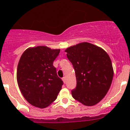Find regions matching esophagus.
I'll return each instance as SVG.
<instances>
[{
	"label": "esophagus",
	"instance_id": "obj_1",
	"mask_svg": "<svg viewBox=\"0 0 130 130\" xmlns=\"http://www.w3.org/2000/svg\"><path fill=\"white\" fill-rule=\"evenodd\" d=\"M62 80H63V83L65 84V83H66V78H65V77H63V78H62Z\"/></svg>",
	"mask_w": 130,
	"mask_h": 130
}]
</instances>
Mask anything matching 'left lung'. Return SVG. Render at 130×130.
Segmentation results:
<instances>
[{"instance_id": "obj_1", "label": "left lung", "mask_w": 130, "mask_h": 130, "mask_svg": "<svg viewBox=\"0 0 130 130\" xmlns=\"http://www.w3.org/2000/svg\"><path fill=\"white\" fill-rule=\"evenodd\" d=\"M65 51L76 77L72 96L88 106L98 103L108 93L114 76L109 55L101 47L87 42L70 46Z\"/></svg>"}]
</instances>
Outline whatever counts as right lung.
I'll return each instance as SVG.
<instances>
[{
  "label": "right lung",
  "mask_w": 130,
  "mask_h": 130,
  "mask_svg": "<svg viewBox=\"0 0 130 130\" xmlns=\"http://www.w3.org/2000/svg\"><path fill=\"white\" fill-rule=\"evenodd\" d=\"M60 50L44 46L29 47L24 52L17 68L21 92L30 104L45 108L56 100L63 85L53 62Z\"/></svg>",
  "instance_id": "add662e5"
}]
</instances>
